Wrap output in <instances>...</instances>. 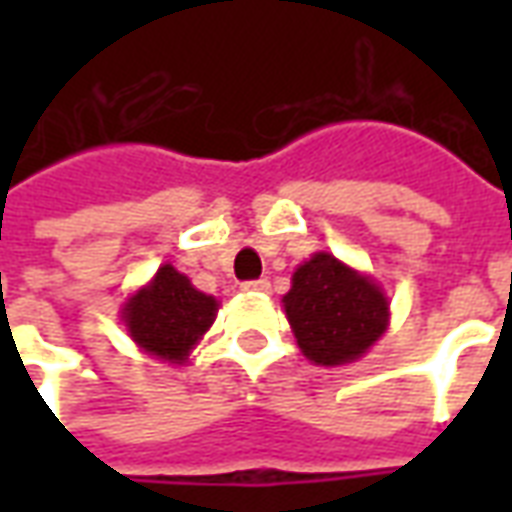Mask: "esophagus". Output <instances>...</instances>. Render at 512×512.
Returning <instances> with one entry per match:
<instances>
[{
	"label": "esophagus",
	"instance_id": "1",
	"mask_svg": "<svg viewBox=\"0 0 512 512\" xmlns=\"http://www.w3.org/2000/svg\"><path fill=\"white\" fill-rule=\"evenodd\" d=\"M244 290H249V293H268L271 282L268 279H252V282H244Z\"/></svg>",
	"mask_w": 512,
	"mask_h": 512
}]
</instances>
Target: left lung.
<instances>
[{
	"label": "left lung",
	"mask_w": 512,
	"mask_h": 512,
	"mask_svg": "<svg viewBox=\"0 0 512 512\" xmlns=\"http://www.w3.org/2000/svg\"><path fill=\"white\" fill-rule=\"evenodd\" d=\"M282 307L301 354L323 367L356 362L389 323V301L376 279L329 252L312 255L293 271Z\"/></svg>",
	"instance_id": "1"
}]
</instances>
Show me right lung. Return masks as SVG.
I'll return each mask as SVG.
<instances>
[{"label":"right lung","instance_id":"right-lung-1","mask_svg":"<svg viewBox=\"0 0 512 512\" xmlns=\"http://www.w3.org/2000/svg\"><path fill=\"white\" fill-rule=\"evenodd\" d=\"M219 301L202 293L178 268H158L156 277L123 304V323L145 354L183 365L191 348L211 329Z\"/></svg>","mask_w":512,"mask_h":512}]
</instances>
